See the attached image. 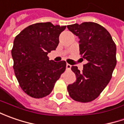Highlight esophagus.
I'll return each mask as SVG.
<instances>
[{"mask_svg":"<svg viewBox=\"0 0 124 124\" xmlns=\"http://www.w3.org/2000/svg\"><path fill=\"white\" fill-rule=\"evenodd\" d=\"M71 66H72L71 65H70V64H68V63H67V64H66V68H67L68 70H70V68H71Z\"/></svg>","mask_w":124,"mask_h":124,"instance_id":"esophagus-1","label":"esophagus"}]
</instances>
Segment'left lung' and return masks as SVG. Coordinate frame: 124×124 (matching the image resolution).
I'll list each match as a JSON object with an SVG mask.
<instances>
[{
    "label": "left lung",
    "instance_id": "1",
    "mask_svg": "<svg viewBox=\"0 0 124 124\" xmlns=\"http://www.w3.org/2000/svg\"><path fill=\"white\" fill-rule=\"evenodd\" d=\"M67 27L79 37L80 54L87 62L82 72L77 66H72L77 80L68 85V91L74 101L90 102L99 97L112 78L117 64L116 45L110 33L96 23Z\"/></svg>",
    "mask_w": 124,
    "mask_h": 124
}]
</instances>
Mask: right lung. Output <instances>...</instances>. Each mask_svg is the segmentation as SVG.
<instances>
[{"label": "right lung", "mask_w": 124, "mask_h": 124, "mask_svg": "<svg viewBox=\"0 0 124 124\" xmlns=\"http://www.w3.org/2000/svg\"><path fill=\"white\" fill-rule=\"evenodd\" d=\"M65 25L39 23L27 27L14 41L12 56L14 70L22 90L31 97L50 94L56 81L66 68V62L49 60L47 54L55 50Z\"/></svg>", "instance_id": "1"}]
</instances>
